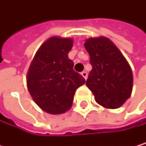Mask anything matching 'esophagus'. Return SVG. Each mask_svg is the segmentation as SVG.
Masks as SVG:
<instances>
[{
    "instance_id": "obj_1",
    "label": "esophagus",
    "mask_w": 146,
    "mask_h": 146,
    "mask_svg": "<svg viewBox=\"0 0 146 146\" xmlns=\"http://www.w3.org/2000/svg\"><path fill=\"white\" fill-rule=\"evenodd\" d=\"M81 75L84 77V79L87 80V78H88V72H87L86 71H83V72H81Z\"/></svg>"
}]
</instances>
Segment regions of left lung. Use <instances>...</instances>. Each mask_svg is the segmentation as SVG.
Here are the masks:
<instances>
[{"mask_svg":"<svg viewBox=\"0 0 146 146\" xmlns=\"http://www.w3.org/2000/svg\"><path fill=\"white\" fill-rule=\"evenodd\" d=\"M84 45L92 66L87 86L97 103L107 109L119 108L132 91L133 76L130 65L107 37L88 38Z\"/></svg>","mask_w":146,"mask_h":146,"instance_id":"1","label":"left lung"}]
</instances>
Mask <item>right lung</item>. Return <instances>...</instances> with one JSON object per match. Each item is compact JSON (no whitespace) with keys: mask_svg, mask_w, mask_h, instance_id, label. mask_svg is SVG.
<instances>
[{"mask_svg":"<svg viewBox=\"0 0 146 146\" xmlns=\"http://www.w3.org/2000/svg\"><path fill=\"white\" fill-rule=\"evenodd\" d=\"M72 39L51 37L38 49L27 74V87L32 99L50 114L70 110L76 89L85 83L74 70L68 58Z\"/></svg>","mask_w":146,"mask_h":146,"instance_id":"right-lung-1","label":"right lung"}]
</instances>
